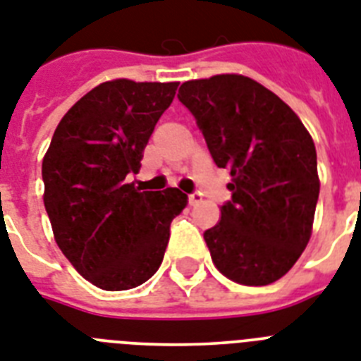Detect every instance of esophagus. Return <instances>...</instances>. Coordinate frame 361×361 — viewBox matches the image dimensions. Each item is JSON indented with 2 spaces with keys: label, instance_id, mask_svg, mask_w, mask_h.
Returning <instances> with one entry per match:
<instances>
[{
  "label": "esophagus",
  "instance_id": "1",
  "mask_svg": "<svg viewBox=\"0 0 361 361\" xmlns=\"http://www.w3.org/2000/svg\"><path fill=\"white\" fill-rule=\"evenodd\" d=\"M200 202H202V192H192V195H189L190 206H196V204H200Z\"/></svg>",
  "mask_w": 361,
  "mask_h": 361
}]
</instances>
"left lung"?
<instances>
[{
    "label": "left lung",
    "mask_w": 361,
    "mask_h": 361,
    "mask_svg": "<svg viewBox=\"0 0 361 361\" xmlns=\"http://www.w3.org/2000/svg\"><path fill=\"white\" fill-rule=\"evenodd\" d=\"M178 98L204 133L231 200L204 231L215 267L243 286H269L312 237L319 198L317 152L297 113L247 75L190 79Z\"/></svg>",
    "instance_id": "obj_1"
}]
</instances>
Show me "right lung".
<instances>
[{"instance_id":"1","label":"right lung","mask_w":361,"mask_h":361,"mask_svg":"<svg viewBox=\"0 0 361 361\" xmlns=\"http://www.w3.org/2000/svg\"><path fill=\"white\" fill-rule=\"evenodd\" d=\"M180 83L113 79L75 102L59 122L42 161L44 207L55 243L75 271L105 291L154 276L171 222L187 195L135 189L148 139Z\"/></svg>"}]
</instances>
